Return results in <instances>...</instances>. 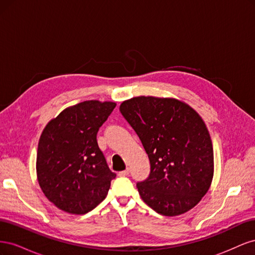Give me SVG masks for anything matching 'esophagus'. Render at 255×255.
I'll list each match as a JSON object with an SVG mask.
<instances>
[{
  "mask_svg": "<svg viewBox=\"0 0 255 255\" xmlns=\"http://www.w3.org/2000/svg\"><path fill=\"white\" fill-rule=\"evenodd\" d=\"M128 173H129V169H128V168H127L126 170L120 171V172L118 173V175H119V176H128Z\"/></svg>",
  "mask_w": 255,
  "mask_h": 255,
  "instance_id": "34e87169",
  "label": "esophagus"
}]
</instances>
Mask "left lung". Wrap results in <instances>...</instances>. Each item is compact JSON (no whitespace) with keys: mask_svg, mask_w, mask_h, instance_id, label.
Masks as SVG:
<instances>
[{"mask_svg":"<svg viewBox=\"0 0 255 255\" xmlns=\"http://www.w3.org/2000/svg\"><path fill=\"white\" fill-rule=\"evenodd\" d=\"M120 112L150 159L148 179L137 183L144 203L164 216L195 207L214 175L213 143L199 114L176 99L143 96L122 102Z\"/></svg>","mask_w":255,"mask_h":255,"instance_id":"obj_1","label":"left lung"}]
</instances>
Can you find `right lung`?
Returning <instances> with one entry per match:
<instances>
[{
    "instance_id": "add662e5",
    "label": "right lung",
    "mask_w": 255,
    "mask_h": 255,
    "mask_svg": "<svg viewBox=\"0 0 255 255\" xmlns=\"http://www.w3.org/2000/svg\"><path fill=\"white\" fill-rule=\"evenodd\" d=\"M115 107V102L84 101L64 110L43 128L37 179L59 210L83 215L106 198L116 173L107 166L97 134Z\"/></svg>"
}]
</instances>
